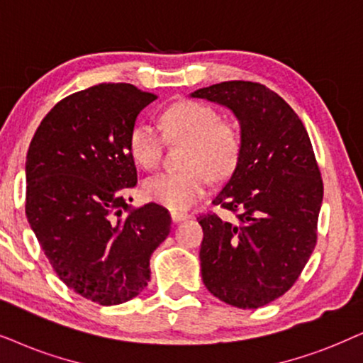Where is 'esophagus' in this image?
<instances>
[{"label": "esophagus", "instance_id": "34e87169", "mask_svg": "<svg viewBox=\"0 0 363 363\" xmlns=\"http://www.w3.org/2000/svg\"><path fill=\"white\" fill-rule=\"evenodd\" d=\"M171 218H172L174 223H181V221H186V219H189L191 216L187 213H179V211H172Z\"/></svg>", "mask_w": 363, "mask_h": 363}]
</instances>
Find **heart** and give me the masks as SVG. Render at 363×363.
Returning a JSON list of instances; mask_svg holds the SVG:
<instances>
[{
    "mask_svg": "<svg viewBox=\"0 0 363 363\" xmlns=\"http://www.w3.org/2000/svg\"><path fill=\"white\" fill-rule=\"evenodd\" d=\"M160 128L167 140H186L181 171H164L149 177L142 186L147 199L169 209H187L208 191L211 174L228 176L241 154V134L236 125L221 121L208 104L181 100L164 110ZM128 152L144 169L159 166L162 137L147 122H135L128 132Z\"/></svg>",
    "mask_w": 363,
    "mask_h": 363,
    "instance_id": "b5f03b06",
    "label": "heart"
}]
</instances>
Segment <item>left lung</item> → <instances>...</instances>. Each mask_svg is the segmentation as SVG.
Wrapping results in <instances>:
<instances>
[{"instance_id":"8db88e82","label":"left lung","mask_w":363,"mask_h":363,"mask_svg":"<svg viewBox=\"0 0 363 363\" xmlns=\"http://www.w3.org/2000/svg\"><path fill=\"white\" fill-rule=\"evenodd\" d=\"M233 110L241 154L213 204L236 214L197 218L201 273L216 298L251 310L284 295L316 245L323 182L308 132L295 110L256 82H221L191 94Z\"/></svg>"}]
</instances>
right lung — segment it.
I'll return each mask as SVG.
<instances>
[{
  "instance_id": "obj_1",
  "label": "right lung",
  "mask_w": 363,
  "mask_h": 363,
  "mask_svg": "<svg viewBox=\"0 0 363 363\" xmlns=\"http://www.w3.org/2000/svg\"><path fill=\"white\" fill-rule=\"evenodd\" d=\"M157 99L130 84H99L55 105L26 154V218L58 278L99 305L139 295L150 255L171 233V214L130 208L137 184L128 132ZM132 201V199H130Z\"/></svg>"
}]
</instances>
